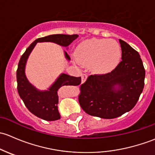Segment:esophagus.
<instances>
[{
  "mask_svg": "<svg viewBox=\"0 0 155 155\" xmlns=\"http://www.w3.org/2000/svg\"><path fill=\"white\" fill-rule=\"evenodd\" d=\"M87 75L86 74H81V81L82 83H84L86 81H87Z\"/></svg>",
  "mask_w": 155,
  "mask_h": 155,
  "instance_id": "34e87169",
  "label": "esophagus"
}]
</instances>
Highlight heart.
<instances>
[{"mask_svg":"<svg viewBox=\"0 0 155 155\" xmlns=\"http://www.w3.org/2000/svg\"><path fill=\"white\" fill-rule=\"evenodd\" d=\"M122 51L113 39H93L81 43L76 51L78 60L85 66H92L94 71L107 73L120 61Z\"/></svg>","mask_w":155,"mask_h":155,"instance_id":"1","label":"heart"}]
</instances>
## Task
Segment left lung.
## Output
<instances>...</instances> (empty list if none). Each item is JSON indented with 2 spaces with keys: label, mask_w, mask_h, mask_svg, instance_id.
Masks as SVG:
<instances>
[{
  "label": "left lung",
  "mask_w": 155,
  "mask_h": 155,
  "mask_svg": "<svg viewBox=\"0 0 155 155\" xmlns=\"http://www.w3.org/2000/svg\"><path fill=\"white\" fill-rule=\"evenodd\" d=\"M122 61L111 72L87 78L80 87L78 101L87 114L114 119L133 109L144 88L146 76L140 56L119 39Z\"/></svg>",
  "instance_id": "left-lung-1"
}]
</instances>
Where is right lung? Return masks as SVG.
Masks as SVG:
<instances>
[{"label": "right lung", "mask_w": 155, "mask_h": 155, "mask_svg": "<svg viewBox=\"0 0 155 155\" xmlns=\"http://www.w3.org/2000/svg\"><path fill=\"white\" fill-rule=\"evenodd\" d=\"M78 37V35L54 34L36 39L26 49L19 60L16 71L17 89L19 96L25 103L30 112L37 117L46 121H55L60 119L58 111V95L57 91L63 86H78L81 83V77H73L66 74H60L48 90L39 91L33 87L27 79L25 69L27 60L30 52L37 42H51L57 43L63 47L69 45ZM65 57L70 60V57L65 51Z\"/></svg>", "instance_id": "obj_1"}]
</instances>
